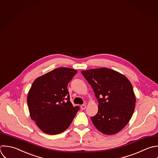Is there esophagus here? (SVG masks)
Here are the masks:
<instances>
[{"label": "esophagus", "mask_w": 158, "mask_h": 158, "mask_svg": "<svg viewBox=\"0 0 158 158\" xmlns=\"http://www.w3.org/2000/svg\"><path fill=\"white\" fill-rule=\"evenodd\" d=\"M81 108L82 110H85L86 108V105H82L81 106Z\"/></svg>", "instance_id": "1"}]
</instances>
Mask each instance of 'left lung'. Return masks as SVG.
Here are the masks:
<instances>
[{
  "label": "left lung",
  "instance_id": "1",
  "mask_svg": "<svg viewBox=\"0 0 158 158\" xmlns=\"http://www.w3.org/2000/svg\"><path fill=\"white\" fill-rule=\"evenodd\" d=\"M98 102L97 114L90 118L102 133L113 135L121 131L131 119L135 106L132 84L123 74L107 68L82 71Z\"/></svg>",
  "mask_w": 158,
  "mask_h": 158
}]
</instances>
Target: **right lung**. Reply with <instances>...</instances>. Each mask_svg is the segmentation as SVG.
<instances>
[{
  "label": "right lung",
  "instance_id": "add662e5",
  "mask_svg": "<svg viewBox=\"0 0 158 158\" xmlns=\"http://www.w3.org/2000/svg\"><path fill=\"white\" fill-rule=\"evenodd\" d=\"M77 73L59 68L37 77L28 92L27 103L32 120L44 133L56 135L71 124L79 106L70 102L68 84Z\"/></svg>",
  "mask_w": 158,
  "mask_h": 158
}]
</instances>
